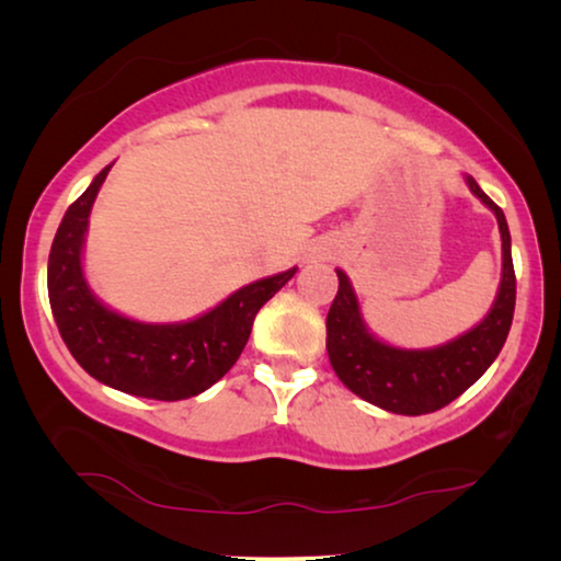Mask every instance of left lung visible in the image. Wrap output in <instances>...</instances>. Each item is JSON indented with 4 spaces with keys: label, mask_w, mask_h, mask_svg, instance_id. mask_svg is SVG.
I'll list each match as a JSON object with an SVG mask.
<instances>
[{
    "label": "left lung",
    "mask_w": 561,
    "mask_h": 561,
    "mask_svg": "<svg viewBox=\"0 0 561 561\" xmlns=\"http://www.w3.org/2000/svg\"><path fill=\"white\" fill-rule=\"evenodd\" d=\"M470 191L497 217L503 240V280L493 309L472 332L436 350H396L375 340L359 319V306L347 275L336 271L340 290L327 313V352L334 373L352 393L390 413L421 416L439 411L462 396L493 365L511 332L516 309V273L511 257V232L503 209L467 179Z\"/></svg>",
    "instance_id": "1"
}]
</instances>
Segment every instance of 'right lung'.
<instances>
[{
    "instance_id": "right-lung-1",
    "label": "right lung",
    "mask_w": 561,
    "mask_h": 561,
    "mask_svg": "<svg viewBox=\"0 0 561 561\" xmlns=\"http://www.w3.org/2000/svg\"><path fill=\"white\" fill-rule=\"evenodd\" d=\"M112 165L68 206L48 257L53 319L83 370L104 386L152 401H183L204 393L242 355L255 313L294 278L296 267L250 283L186 324H140L96 301L81 273L83 232L91 204Z\"/></svg>"
}]
</instances>
